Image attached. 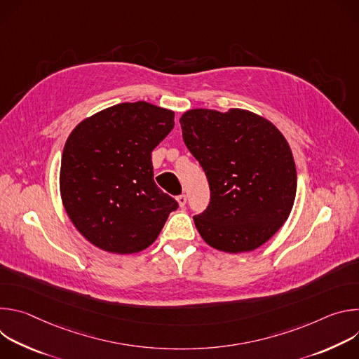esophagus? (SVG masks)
Returning <instances> with one entry per match:
<instances>
[{
  "mask_svg": "<svg viewBox=\"0 0 359 359\" xmlns=\"http://www.w3.org/2000/svg\"><path fill=\"white\" fill-rule=\"evenodd\" d=\"M177 203H179V206L180 208H184L186 206V201H187V197H186V194H180V196H177Z\"/></svg>",
  "mask_w": 359,
  "mask_h": 359,
  "instance_id": "34e87169",
  "label": "esophagus"
}]
</instances>
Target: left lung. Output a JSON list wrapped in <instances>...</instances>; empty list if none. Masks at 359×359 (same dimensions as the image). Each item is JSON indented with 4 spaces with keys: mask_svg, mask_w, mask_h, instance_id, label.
<instances>
[{
    "mask_svg": "<svg viewBox=\"0 0 359 359\" xmlns=\"http://www.w3.org/2000/svg\"><path fill=\"white\" fill-rule=\"evenodd\" d=\"M183 140L210 186L194 224L210 247L236 254L267 243L288 219L297 191L291 147L269 119L247 109H190Z\"/></svg>",
    "mask_w": 359,
    "mask_h": 359,
    "instance_id": "left-lung-1",
    "label": "left lung"
}]
</instances>
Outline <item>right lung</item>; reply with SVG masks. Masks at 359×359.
<instances>
[{"instance_id": "add662e5", "label": "right lung", "mask_w": 359, "mask_h": 359, "mask_svg": "<svg viewBox=\"0 0 359 359\" xmlns=\"http://www.w3.org/2000/svg\"><path fill=\"white\" fill-rule=\"evenodd\" d=\"M175 112L125 102L81 121L61 161L60 191L75 229L114 254L147 248L177 201L153 180L151 151L173 129Z\"/></svg>"}]
</instances>
